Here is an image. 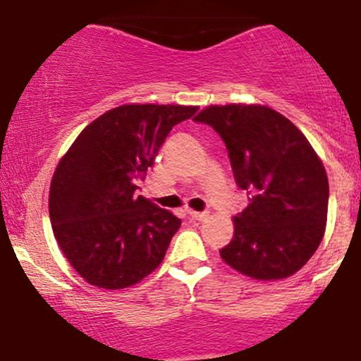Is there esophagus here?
Wrapping results in <instances>:
<instances>
[{
    "instance_id": "34e87169",
    "label": "esophagus",
    "mask_w": 361,
    "mask_h": 361,
    "mask_svg": "<svg viewBox=\"0 0 361 361\" xmlns=\"http://www.w3.org/2000/svg\"><path fill=\"white\" fill-rule=\"evenodd\" d=\"M188 214L195 221H205L209 217V212H197V210H188Z\"/></svg>"
}]
</instances>
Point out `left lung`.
Wrapping results in <instances>:
<instances>
[{"mask_svg": "<svg viewBox=\"0 0 361 361\" xmlns=\"http://www.w3.org/2000/svg\"><path fill=\"white\" fill-rule=\"evenodd\" d=\"M193 120L221 135L235 183L250 195L221 258L255 280L299 271L322 241L329 200L326 169L309 140L264 105H212Z\"/></svg>", "mask_w": 361, "mask_h": 361, "instance_id": "1", "label": "left lung"}]
</instances>
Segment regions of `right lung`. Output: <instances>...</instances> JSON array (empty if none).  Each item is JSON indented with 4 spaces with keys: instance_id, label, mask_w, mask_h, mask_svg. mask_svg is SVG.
<instances>
[{
    "instance_id": "1",
    "label": "right lung",
    "mask_w": 361,
    "mask_h": 361,
    "mask_svg": "<svg viewBox=\"0 0 361 361\" xmlns=\"http://www.w3.org/2000/svg\"><path fill=\"white\" fill-rule=\"evenodd\" d=\"M198 106L122 105L82 128L52 176L49 214L71 267L94 287L118 290L163 261L181 221L137 195L169 130Z\"/></svg>"
}]
</instances>
